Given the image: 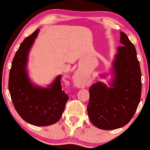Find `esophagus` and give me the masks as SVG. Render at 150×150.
Segmentation results:
<instances>
[{
	"label": "esophagus",
	"instance_id": "34e87169",
	"mask_svg": "<svg viewBox=\"0 0 150 150\" xmlns=\"http://www.w3.org/2000/svg\"><path fill=\"white\" fill-rule=\"evenodd\" d=\"M74 83H75V85L77 86V87H85V81L83 80H82V79L80 78L78 76H75L74 77Z\"/></svg>",
	"mask_w": 150,
	"mask_h": 150
}]
</instances>
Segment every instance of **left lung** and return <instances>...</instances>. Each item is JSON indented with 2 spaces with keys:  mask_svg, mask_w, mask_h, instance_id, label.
<instances>
[{
  "mask_svg": "<svg viewBox=\"0 0 150 150\" xmlns=\"http://www.w3.org/2000/svg\"><path fill=\"white\" fill-rule=\"evenodd\" d=\"M120 43L113 62L111 87L98 82L89 88L87 113L92 124L102 130L124 126L135 114L142 92L141 70L135 46L120 32Z\"/></svg>",
  "mask_w": 150,
  "mask_h": 150,
  "instance_id": "obj_1",
  "label": "left lung"
}]
</instances>
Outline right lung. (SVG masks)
Instances as JSON below:
<instances>
[{
    "label": "right lung",
    "mask_w": 150,
    "mask_h": 150,
    "mask_svg": "<svg viewBox=\"0 0 150 150\" xmlns=\"http://www.w3.org/2000/svg\"><path fill=\"white\" fill-rule=\"evenodd\" d=\"M39 29L24 39L15 53L10 70L8 89L15 110L28 123L46 126L56 123L62 116L68 94L62 90L59 75L47 88L34 86L25 70L27 55Z\"/></svg>",
    "instance_id": "add662e5"
}]
</instances>
